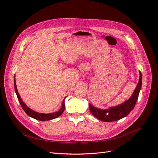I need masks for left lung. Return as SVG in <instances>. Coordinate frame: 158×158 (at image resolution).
I'll list each match as a JSON object with an SVG mask.
<instances>
[{
	"label": "left lung",
	"instance_id": "1",
	"mask_svg": "<svg viewBox=\"0 0 158 158\" xmlns=\"http://www.w3.org/2000/svg\"><path fill=\"white\" fill-rule=\"evenodd\" d=\"M142 74L141 72H140L139 83L137 85L133 95L124 103L105 110L94 108L91 104H89L90 112L99 120L106 122L115 121L125 118L127 115H129L135 108L142 86Z\"/></svg>",
	"mask_w": 158,
	"mask_h": 158
}]
</instances>
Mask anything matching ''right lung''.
Masks as SVG:
<instances>
[{"mask_svg":"<svg viewBox=\"0 0 158 158\" xmlns=\"http://www.w3.org/2000/svg\"><path fill=\"white\" fill-rule=\"evenodd\" d=\"M14 89H15V91H16L19 103H20V105H21L22 108L25 111V112L29 116L31 117V118H33L35 119L42 121H43L51 120V119H53L58 118V117L61 115V114H62V113L64 112V111L65 110V103H64V100L63 101L62 108H61V109L59 111H56V112L52 113V114H47L38 113V112H36V111L32 110L31 109H30L29 108H28V107L26 105H25V104L22 101L21 97H20V96L18 93V89H17V87H16V81H15V78H14Z\"/></svg>","mask_w":158,"mask_h":158,"instance_id":"obj_1","label":"right lung"}]
</instances>
